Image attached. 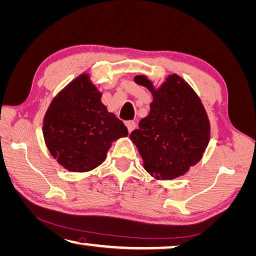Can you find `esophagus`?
<instances>
[{"mask_svg":"<svg viewBox=\"0 0 256 256\" xmlns=\"http://www.w3.org/2000/svg\"><path fill=\"white\" fill-rule=\"evenodd\" d=\"M125 124H126V126L128 128V132H132L133 130H136V123L134 120H128Z\"/></svg>","mask_w":256,"mask_h":256,"instance_id":"esophagus-1","label":"esophagus"}]
</instances>
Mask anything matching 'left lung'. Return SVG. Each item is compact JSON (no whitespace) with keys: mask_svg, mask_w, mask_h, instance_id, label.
<instances>
[{"mask_svg":"<svg viewBox=\"0 0 256 256\" xmlns=\"http://www.w3.org/2000/svg\"><path fill=\"white\" fill-rule=\"evenodd\" d=\"M134 82L152 92L149 115L131 132L152 176L171 180L188 172L204 154L210 141V122L196 93L180 76H170L155 91L144 76Z\"/></svg>","mask_w":256,"mask_h":256,"instance_id":"left-lung-1","label":"left lung"}]
</instances>
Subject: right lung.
<instances>
[{
    "instance_id": "add662e5",
    "label": "right lung",
    "mask_w": 256,
    "mask_h": 256,
    "mask_svg": "<svg viewBox=\"0 0 256 256\" xmlns=\"http://www.w3.org/2000/svg\"><path fill=\"white\" fill-rule=\"evenodd\" d=\"M101 93L80 75L52 101L44 117L46 144L59 164L72 172L99 166L112 141L128 128L100 101Z\"/></svg>"
}]
</instances>
